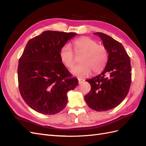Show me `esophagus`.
Masks as SVG:
<instances>
[{
    "instance_id": "obj_1",
    "label": "esophagus",
    "mask_w": 146,
    "mask_h": 146,
    "mask_svg": "<svg viewBox=\"0 0 146 146\" xmlns=\"http://www.w3.org/2000/svg\"><path fill=\"white\" fill-rule=\"evenodd\" d=\"M78 83H82L84 81H85V80H83V79H82V78H78Z\"/></svg>"
}]
</instances>
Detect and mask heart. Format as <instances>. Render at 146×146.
Masks as SVG:
<instances>
[{"label":"heart","mask_w":146,"mask_h":146,"mask_svg":"<svg viewBox=\"0 0 146 146\" xmlns=\"http://www.w3.org/2000/svg\"><path fill=\"white\" fill-rule=\"evenodd\" d=\"M73 45L77 53H83L80 63L71 69L74 76L80 77L88 76L91 73L101 72L107 63L108 53L103 45L89 37L83 36L75 39ZM61 62L68 68L72 67L75 63V55L72 47L69 44L63 45L60 50Z\"/></svg>","instance_id":"b5f03b06"}]
</instances>
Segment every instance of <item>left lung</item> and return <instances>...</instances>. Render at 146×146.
<instances>
[{
  "instance_id": "1",
  "label": "left lung",
  "mask_w": 146,
  "mask_h": 146,
  "mask_svg": "<svg viewBox=\"0 0 146 146\" xmlns=\"http://www.w3.org/2000/svg\"><path fill=\"white\" fill-rule=\"evenodd\" d=\"M103 41L108 54L104 71L86 80L91 86L85 100L90 108L97 111L116 107L125 98L131 80L130 59L121 43L103 33H94Z\"/></svg>"
}]
</instances>
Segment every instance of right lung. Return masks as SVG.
Returning a JSON list of instances; mask_svg holds the SVG:
<instances>
[{"instance_id": "right-lung-1", "label": "right lung", "mask_w": 146, "mask_h": 146, "mask_svg": "<svg viewBox=\"0 0 146 146\" xmlns=\"http://www.w3.org/2000/svg\"><path fill=\"white\" fill-rule=\"evenodd\" d=\"M77 35L47 30L28 41L17 68L19 89L29 107L44 114H55L68 103L67 92L78 84V80L62 63L60 50Z\"/></svg>"}]
</instances>
